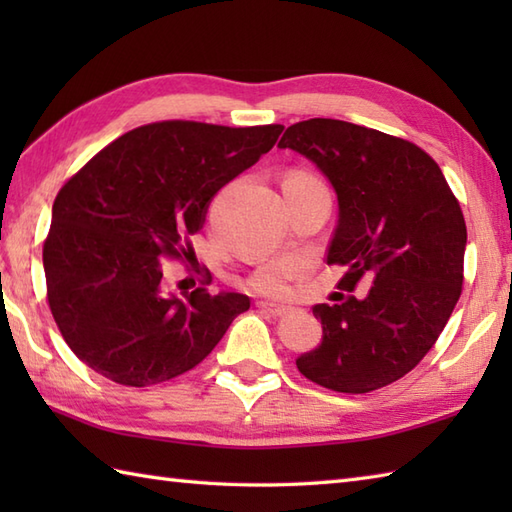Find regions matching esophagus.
<instances>
[{"mask_svg": "<svg viewBox=\"0 0 512 512\" xmlns=\"http://www.w3.org/2000/svg\"><path fill=\"white\" fill-rule=\"evenodd\" d=\"M257 308L270 312L273 317H281V314H286L290 310L288 306H281V303H273V301H257Z\"/></svg>", "mask_w": 512, "mask_h": 512, "instance_id": "34e87169", "label": "esophagus"}]
</instances>
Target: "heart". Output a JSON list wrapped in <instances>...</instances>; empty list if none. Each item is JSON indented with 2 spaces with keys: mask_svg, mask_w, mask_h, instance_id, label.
Masks as SVG:
<instances>
[{
  "mask_svg": "<svg viewBox=\"0 0 512 512\" xmlns=\"http://www.w3.org/2000/svg\"><path fill=\"white\" fill-rule=\"evenodd\" d=\"M308 184H319V180L310 176V173L303 171H292L284 178V189H295V187H308ZM301 270V264L297 259H275V262H268L259 266L253 275L248 279V286L253 288L259 295H270V297H284L290 292V281Z\"/></svg>",
  "mask_w": 512,
  "mask_h": 512,
  "instance_id": "1",
  "label": "heart"
}]
</instances>
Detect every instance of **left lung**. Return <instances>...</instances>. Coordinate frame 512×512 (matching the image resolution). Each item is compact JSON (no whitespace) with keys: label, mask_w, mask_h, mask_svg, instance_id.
Wrapping results in <instances>:
<instances>
[{"label":"left lung","mask_w":512,"mask_h":512,"mask_svg":"<svg viewBox=\"0 0 512 512\" xmlns=\"http://www.w3.org/2000/svg\"><path fill=\"white\" fill-rule=\"evenodd\" d=\"M279 147L312 160L336 191L328 266H345L339 288L372 284L365 299L312 308L323 341L297 358L299 372L341 394L396 383L438 341L460 299V202L427 151L378 129L310 118L290 125Z\"/></svg>","instance_id":"8db88e82"}]
</instances>
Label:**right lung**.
Returning <instances> with one entry per match:
<instances>
[{"label":"right lung","mask_w":512,"mask_h":512,"mask_svg":"<svg viewBox=\"0 0 512 512\" xmlns=\"http://www.w3.org/2000/svg\"><path fill=\"white\" fill-rule=\"evenodd\" d=\"M284 125L162 121L103 147L63 184L43 242L48 306L70 350L96 374L151 387L189 372L250 299L162 292V262H193L213 195L253 167Z\"/></svg>","instance_id":"right-lung-1"}]
</instances>
